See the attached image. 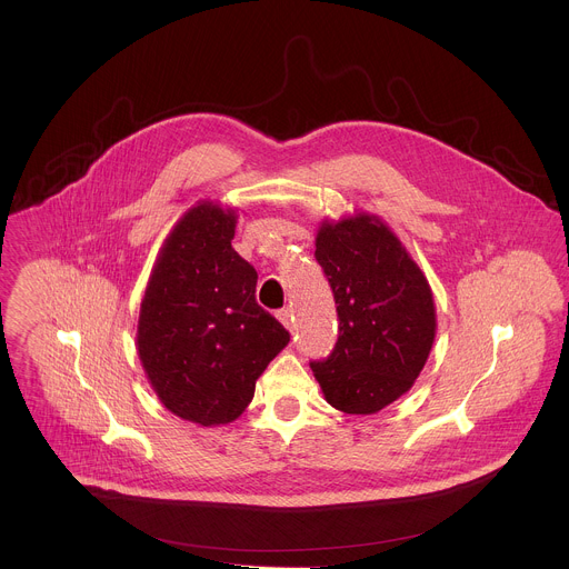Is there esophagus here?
Instances as JSON below:
<instances>
[{
	"mask_svg": "<svg viewBox=\"0 0 569 569\" xmlns=\"http://www.w3.org/2000/svg\"><path fill=\"white\" fill-rule=\"evenodd\" d=\"M278 320H280L282 325L287 326L291 332L296 330V325H293V309H291V307H287V309H282V311H278Z\"/></svg>",
	"mask_w": 569,
	"mask_h": 569,
	"instance_id": "esophagus-1",
	"label": "esophagus"
}]
</instances>
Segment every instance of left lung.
Returning <instances> with one entry per match:
<instances>
[{
  "label": "left lung",
  "instance_id": "1",
  "mask_svg": "<svg viewBox=\"0 0 569 569\" xmlns=\"http://www.w3.org/2000/svg\"><path fill=\"white\" fill-rule=\"evenodd\" d=\"M337 305V341L311 361L326 401L346 413H377L418 379L433 337L427 278L397 234L372 214L325 221L316 239Z\"/></svg>",
  "mask_w": 569,
  "mask_h": 569
}]
</instances>
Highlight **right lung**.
<instances>
[{
    "label": "right lung",
    "instance_id": "obj_1",
    "mask_svg": "<svg viewBox=\"0 0 569 569\" xmlns=\"http://www.w3.org/2000/svg\"><path fill=\"white\" fill-rule=\"evenodd\" d=\"M234 210L190 208L163 241L138 322V355L163 407L203 427L237 420L289 330L256 302Z\"/></svg>",
    "mask_w": 569,
    "mask_h": 569
}]
</instances>
